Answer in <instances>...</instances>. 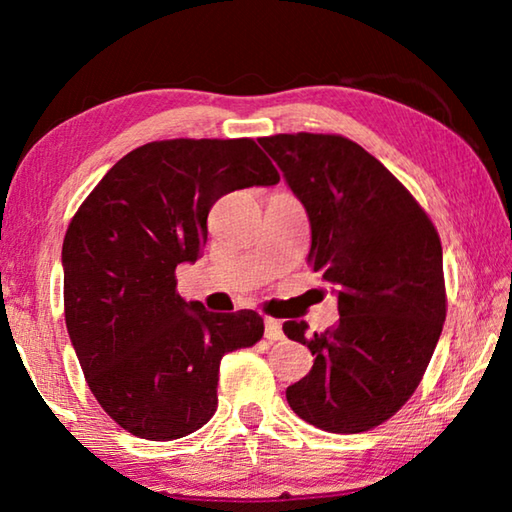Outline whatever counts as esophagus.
<instances>
[{"mask_svg": "<svg viewBox=\"0 0 512 512\" xmlns=\"http://www.w3.org/2000/svg\"><path fill=\"white\" fill-rule=\"evenodd\" d=\"M264 336L268 341H282V325L275 318H264Z\"/></svg>", "mask_w": 512, "mask_h": 512, "instance_id": "obj_1", "label": "esophagus"}]
</instances>
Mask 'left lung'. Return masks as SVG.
<instances>
[{"mask_svg": "<svg viewBox=\"0 0 512 512\" xmlns=\"http://www.w3.org/2000/svg\"><path fill=\"white\" fill-rule=\"evenodd\" d=\"M259 144L305 205L307 262L334 287L341 314L323 334H305V320L282 325L314 354L287 402L323 431H368L413 395L443 332L438 232L400 180L348 137L296 133Z\"/></svg>", "mask_w": 512, "mask_h": 512, "instance_id": "obj_1", "label": "left lung"}]
</instances>
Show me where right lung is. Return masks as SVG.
<instances>
[{"mask_svg":"<svg viewBox=\"0 0 512 512\" xmlns=\"http://www.w3.org/2000/svg\"><path fill=\"white\" fill-rule=\"evenodd\" d=\"M280 183L248 137L164 140L124 155L63 241L65 323L97 402L128 433L176 440L216 411L225 354L264 334L253 309L214 314L176 291V266L207 244L221 196Z\"/></svg>","mask_w":512,"mask_h":512,"instance_id":"right-lung-1","label":"right lung"}]
</instances>
